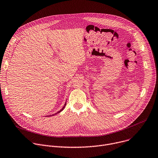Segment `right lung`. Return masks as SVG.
Listing matches in <instances>:
<instances>
[{
    "label": "right lung",
    "instance_id": "obj_1",
    "mask_svg": "<svg viewBox=\"0 0 158 158\" xmlns=\"http://www.w3.org/2000/svg\"><path fill=\"white\" fill-rule=\"evenodd\" d=\"M66 103H65V105H64V107H63V109H61V110H60V111H59V112H57V113H56V114H52V115H56V114H58V113H60V112H61V111H62V110H63V109H64V107H65V106H66ZM51 115H48V116H49H49H51Z\"/></svg>",
    "mask_w": 158,
    "mask_h": 158
}]
</instances>
